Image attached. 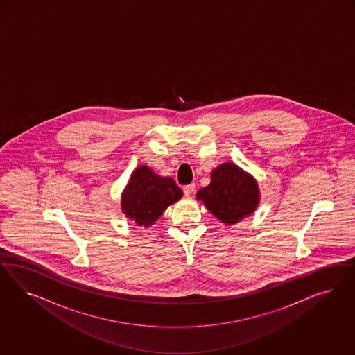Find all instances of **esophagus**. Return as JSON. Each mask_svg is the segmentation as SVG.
I'll return each mask as SVG.
<instances>
[{
    "mask_svg": "<svg viewBox=\"0 0 355 355\" xmlns=\"http://www.w3.org/2000/svg\"><path fill=\"white\" fill-rule=\"evenodd\" d=\"M183 193L186 196H191L195 193V183H190V184H186L183 187Z\"/></svg>",
    "mask_w": 355,
    "mask_h": 355,
    "instance_id": "obj_1",
    "label": "esophagus"
}]
</instances>
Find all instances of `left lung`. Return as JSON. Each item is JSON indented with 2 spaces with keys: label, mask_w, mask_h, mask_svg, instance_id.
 I'll use <instances>...</instances> for the list:
<instances>
[{
  "label": "left lung",
  "mask_w": 355,
  "mask_h": 355,
  "mask_svg": "<svg viewBox=\"0 0 355 355\" xmlns=\"http://www.w3.org/2000/svg\"><path fill=\"white\" fill-rule=\"evenodd\" d=\"M196 198L221 223L233 225L258 207V184L236 164L225 162L212 172L211 183L199 190Z\"/></svg>",
  "instance_id": "obj_1"
}]
</instances>
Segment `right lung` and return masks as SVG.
<instances>
[{
    "mask_svg": "<svg viewBox=\"0 0 355 355\" xmlns=\"http://www.w3.org/2000/svg\"><path fill=\"white\" fill-rule=\"evenodd\" d=\"M181 196L182 190L171 177H160L148 166H140L122 195V209L138 225L150 226Z\"/></svg>",
    "mask_w": 355,
    "mask_h": 355,
    "instance_id": "obj_1",
    "label": "right lung"
}]
</instances>
